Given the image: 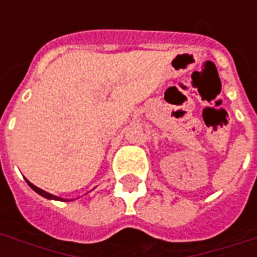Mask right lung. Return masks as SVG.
I'll list each match as a JSON object with an SVG mask.
<instances>
[{
	"label": "right lung",
	"mask_w": 257,
	"mask_h": 257,
	"mask_svg": "<svg viewBox=\"0 0 257 257\" xmlns=\"http://www.w3.org/2000/svg\"><path fill=\"white\" fill-rule=\"evenodd\" d=\"M26 183L29 184V187L32 188V189H33L34 192H37L38 195H41V196H44V197H46V199H54V200H61L60 199V197H57V196H54V195H50V193H48V192H45V191H42V189H40V188H37L36 187V185H33V184L30 183V181H28V180H26Z\"/></svg>",
	"instance_id": "add662e5"
}]
</instances>
